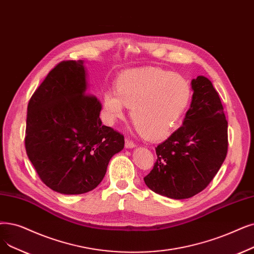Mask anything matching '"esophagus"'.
I'll return each instance as SVG.
<instances>
[{
    "label": "esophagus",
    "instance_id": "1",
    "mask_svg": "<svg viewBox=\"0 0 254 254\" xmlns=\"http://www.w3.org/2000/svg\"><path fill=\"white\" fill-rule=\"evenodd\" d=\"M135 146V142L130 140L129 138H126V147L127 148H133Z\"/></svg>",
    "mask_w": 254,
    "mask_h": 254
}]
</instances>
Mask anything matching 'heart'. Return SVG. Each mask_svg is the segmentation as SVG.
I'll return each instance as SVG.
<instances>
[{
	"instance_id": "b5f03b06",
	"label": "heart",
	"mask_w": 254,
	"mask_h": 254,
	"mask_svg": "<svg viewBox=\"0 0 254 254\" xmlns=\"http://www.w3.org/2000/svg\"><path fill=\"white\" fill-rule=\"evenodd\" d=\"M192 97L189 82L159 67H141L121 73L115 91L103 95L105 118L114 124L130 107V117L140 134L151 141L168 138L179 127Z\"/></svg>"
}]
</instances>
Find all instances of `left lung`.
Here are the masks:
<instances>
[{"label": "left lung", "instance_id": "obj_1", "mask_svg": "<svg viewBox=\"0 0 254 254\" xmlns=\"http://www.w3.org/2000/svg\"><path fill=\"white\" fill-rule=\"evenodd\" d=\"M183 126L156 147L157 162L144 182L154 193L173 199L190 198L212 182L228 147L227 120L212 82L198 75Z\"/></svg>", "mask_w": 254, "mask_h": 254}]
</instances>
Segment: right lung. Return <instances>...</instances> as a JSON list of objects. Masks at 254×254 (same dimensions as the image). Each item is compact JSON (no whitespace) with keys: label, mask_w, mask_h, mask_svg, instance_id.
<instances>
[{"label":"right lung","mask_w":254,"mask_h":254,"mask_svg":"<svg viewBox=\"0 0 254 254\" xmlns=\"http://www.w3.org/2000/svg\"><path fill=\"white\" fill-rule=\"evenodd\" d=\"M102 104L87 93L83 61H61L28 104L25 146L38 176L61 194H83L100 185L125 137L100 118Z\"/></svg>","instance_id":"right-lung-1"}]
</instances>
